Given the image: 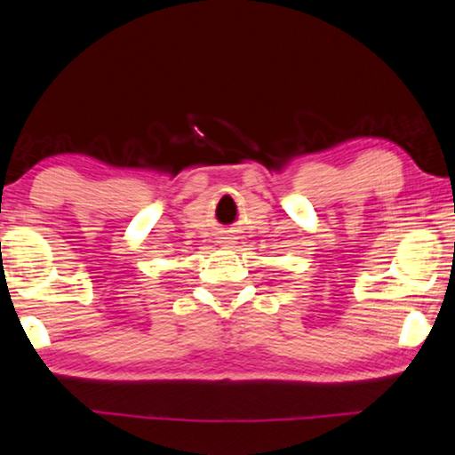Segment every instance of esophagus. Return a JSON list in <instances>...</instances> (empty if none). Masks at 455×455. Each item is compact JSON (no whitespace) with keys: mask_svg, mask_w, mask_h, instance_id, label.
<instances>
[{"mask_svg":"<svg viewBox=\"0 0 455 455\" xmlns=\"http://www.w3.org/2000/svg\"><path fill=\"white\" fill-rule=\"evenodd\" d=\"M234 240H235V238H234V235H229V234H228V235H223V238L220 240V244H221L223 248H232V244H234Z\"/></svg>","mask_w":455,"mask_h":455,"instance_id":"esophagus-1","label":"esophagus"}]
</instances>
